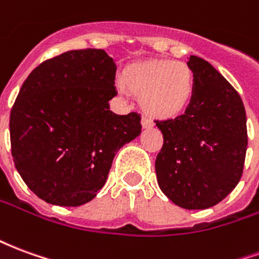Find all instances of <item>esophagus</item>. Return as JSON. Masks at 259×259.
Here are the masks:
<instances>
[{
  "instance_id": "34e87169",
  "label": "esophagus",
  "mask_w": 259,
  "mask_h": 259,
  "mask_svg": "<svg viewBox=\"0 0 259 259\" xmlns=\"http://www.w3.org/2000/svg\"><path fill=\"white\" fill-rule=\"evenodd\" d=\"M141 124H143L144 129H148V127H152V126H154V122H152L151 119L143 116V118H141Z\"/></svg>"
}]
</instances>
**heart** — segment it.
Returning <instances> with one entry per match:
<instances>
[{"label": "heart", "mask_w": 259, "mask_h": 259, "mask_svg": "<svg viewBox=\"0 0 259 259\" xmlns=\"http://www.w3.org/2000/svg\"><path fill=\"white\" fill-rule=\"evenodd\" d=\"M120 93L135 91L143 109L154 118H175L189 107L194 94V74L185 62L155 59L126 69L116 81Z\"/></svg>", "instance_id": "heart-1"}]
</instances>
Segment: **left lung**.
Wrapping results in <instances>:
<instances>
[{
	"mask_svg": "<svg viewBox=\"0 0 259 259\" xmlns=\"http://www.w3.org/2000/svg\"><path fill=\"white\" fill-rule=\"evenodd\" d=\"M194 94L183 115L157 120L163 146L155 159L159 189L185 209H206L240 182L247 118L233 85L205 59L190 55Z\"/></svg>",
	"mask_w": 259,
	"mask_h": 259,
	"instance_id": "8db88e82",
	"label": "left lung"
}]
</instances>
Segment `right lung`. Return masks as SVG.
<instances>
[{"mask_svg": "<svg viewBox=\"0 0 259 259\" xmlns=\"http://www.w3.org/2000/svg\"><path fill=\"white\" fill-rule=\"evenodd\" d=\"M115 72L104 50H74L38 65L22 84L9 118L12 157L27 187L48 204L93 200L116 152L140 136V115L109 109Z\"/></svg>", "mask_w": 259, "mask_h": 259, "instance_id": "1", "label": "right lung"}]
</instances>
